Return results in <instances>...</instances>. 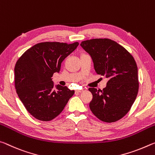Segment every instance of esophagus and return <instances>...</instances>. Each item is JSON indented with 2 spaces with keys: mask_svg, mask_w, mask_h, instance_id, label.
<instances>
[{
  "mask_svg": "<svg viewBox=\"0 0 155 155\" xmlns=\"http://www.w3.org/2000/svg\"><path fill=\"white\" fill-rule=\"evenodd\" d=\"M85 91L84 88H82V89H80V90H76V92H78V93H82V92H83V91Z\"/></svg>",
  "mask_w": 155,
  "mask_h": 155,
  "instance_id": "esophagus-1",
  "label": "esophagus"
}]
</instances>
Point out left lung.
I'll use <instances>...</instances> for the list:
<instances>
[{
  "mask_svg": "<svg viewBox=\"0 0 155 155\" xmlns=\"http://www.w3.org/2000/svg\"><path fill=\"white\" fill-rule=\"evenodd\" d=\"M80 45L92 58L96 73L108 79L102 91L88 88L93 95L91 110L104 122L120 120L130 110L138 93L135 59L125 48L108 38L84 40Z\"/></svg>",
  "mask_w": 155,
  "mask_h": 155,
  "instance_id": "8db88e82",
  "label": "left lung"
}]
</instances>
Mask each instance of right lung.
Listing matches in <instances>:
<instances>
[{
    "mask_svg": "<svg viewBox=\"0 0 155 155\" xmlns=\"http://www.w3.org/2000/svg\"><path fill=\"white\" fill-rule=\"evenodd\" d=\"M78 45V42L38 43L17 60L14 68L16 93L27 110L37 120H54L74 94L73 90L59 84L57 91L54 90L51 78Z\"/></svg>",
    "mask_w": 155,
    "mask_h": 155,
    "instance_id": "right-lung-1",
    "label": "right lung"
}]
</instances>
